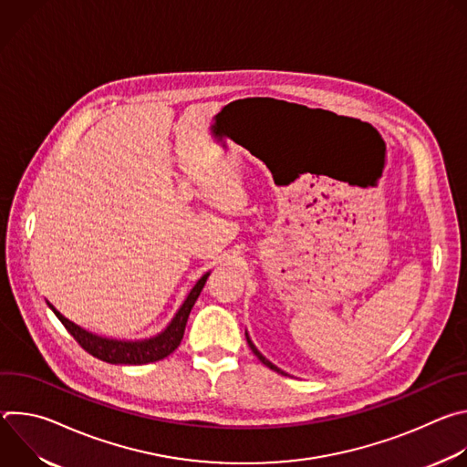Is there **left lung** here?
Listing matches in <instances>:
<instances>
[{
    "instance_id": "obj_1",
    "label": "left lung",
    "mask_w": 467,
    "mask_h": 467,
    "mask_svg": "<svg viewBox=\"0 0 467 467\" xmlns=\"http://www.w3.org/2000/svg\"><path fill=\"white\" fill-rule=\"evenodd\" d=\"M245 338H247V344H249V348H251V351H253V353H254V355H256V358H258V360H260V362H262V364H264V366H268V368H270V369H274V371H277V373H283V371H281V369H279V368H277V366H274V364H272V362H270V360H268V358H264V357H262V355H260V351H258V349H256V348H254V346H253V342H251V340H249V337H247V335H245Z\"/></svg>"
}]
</instances>
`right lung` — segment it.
Returning a JSON list of instances; mask_svg holds the SVG:
<instances>
[{
	"mask_svg": "<svg viewBox=\"0 0 467 467\" xmlns=\"http://www.w3.org/2000/svg\"><path fill=\"white\" fill-rule=\"evenodd\" d=\"M209 274H205L202 279L195 283V286L192 288V292L188 294L186 301L182 303V306L179 308V312L175 314V317L171 319V323L164 328V332H161L159 337L150 338V340H142V342H118V340H109V338H101L92 335V332H87L85 328L78 327L76 323H72L70 319H66L60 312H57L49 303V308L55 312V316L60 319V323L66 327V330L76 338V342L92 357L109 362V364H130V366H140V364H150V362H157L166 358L168 355H171L184 335V327L190 316V310L193 306V303L197 301L199 294H202L205 283H207Z\"/></svg>",
	"mask_w": 467,
	"mask_h": 467,
	"instance_id": "right-lung-1",
	"label": "right lung"
}]
</instances>
